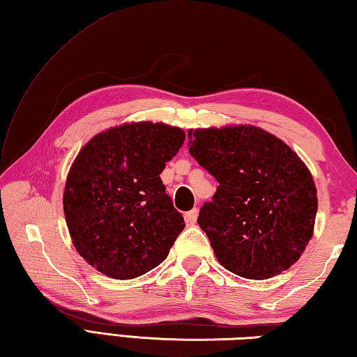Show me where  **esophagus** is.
<instances>
[{
    "label": "esophagus",
    "mask_w": 357,
    "mask_h": 357,
    "mask_svg": "<svg viewBox=\"0 0 357 357\" xmlns=\"http://www.w3.org/2000/svg\"><path fill=\"white\" fill-rule=\"evenodd\" d=\"M197 216H199L197 208H192V210H191V211H188V213H186V216H185V219H186V224H188V225H194V224H196Z\"/></svg>",
    "instance_id": "1"
}]
</instances>
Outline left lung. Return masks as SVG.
<instances>
[{"instance_id": "8db88e82", "label": "left lung", "mask_w": 357, "mask_h": 357, "mask_svg": "<svg viewBox=\"0 0 357 357\" xmlns=\"http://www.w3.org/2000/svg\"><path fill=\"white\" fill-rule=\"evenodd\" d=\"M190 153L219 181L199 214L218 261L267 280L298 261L314 234L317 188L284 141L255 126L188 132Z\"/></svg>"}]
</instances>
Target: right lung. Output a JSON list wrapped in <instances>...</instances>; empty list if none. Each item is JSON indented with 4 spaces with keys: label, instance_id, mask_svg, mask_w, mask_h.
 Wrapping results in <instances>:
<instances>
[{
    "label": "right lung",
    "instance_id": "right-lung-1",
    "mask_svg": "<svg viewBox=\"0 0 357 357\" xmlns=\"http://www.w3.org/2000/svg\"><path fill=\"white\" fill-rule=\"evenodd\" d=\"M185 132L126 123L98 133L70 167L63 211L77 253L98 272L132 280L161 264L185 228L160 178Z\"/></svg>",
    "mask_w": 357,
    "mask_h": 357
}]
</instances>
